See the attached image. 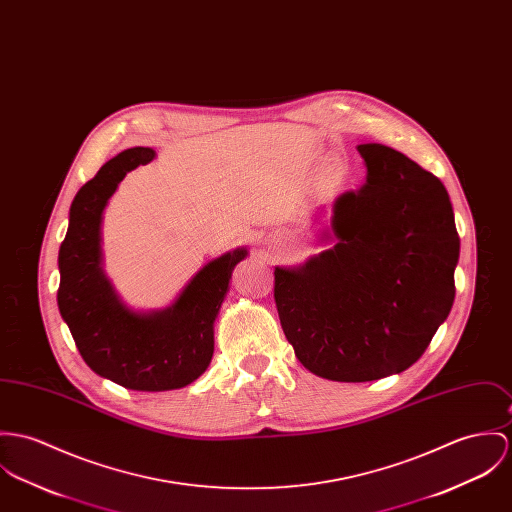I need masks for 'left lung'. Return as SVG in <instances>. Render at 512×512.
Wrapping results in <instances>:
<instances>
[{
  "label": "left lung",
  "mask_w": 512,
  "mask_h": 512,
  "mask_svg": "<svg viewBox=\"0 0 512 512\" xmlns=\"http://www.w3.org/2000/svg\"><path fill=\"white\" fill-rule=\"evenodd\" d=\"M366 184L332 207L334 246L276 268L274 299L297 360L332 381L411 368L450 315L460 236L444 184L405 154L360 144Z\"/></svg>",
  "instance_id": "8db88e82"
}]
</instances>
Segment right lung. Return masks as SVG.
I'll return each instance as SVG.
<instances>
[{
  "mask_svg": "<svg viewBox=\"0 0 512 512\" xmlns=\"http://www.w3.org/2000/svg\"><path fill=\"white\" fill-rule=\"evenodd\" d=\"M135 146L105 162L76 193L70 223L58 252V309L93 372L135 391L186 387L213 358V325L229 291L234 266L246 258L236 248L203 266L160 311L127 307L103 272L101 217L127 172L154 158Z\"/></svg>",
  "mask_w": 512,
  "mask_h": 512,
  "instance_id": "add662e5",
  "label": "right lung"
}]
</instances>
